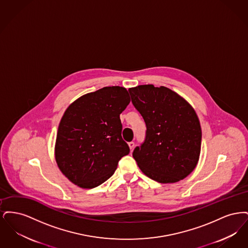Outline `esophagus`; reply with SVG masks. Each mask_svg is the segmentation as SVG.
Segmentation results:
<instances>
[{
    "mask_svg": "<svg viewBox=\"0 0 248 248\" xmlns=\"http://www.w3.org/2000/svg\"><path fill=\"white\" fill-rule=\"evenodd\" d=\"M128 146H129L130 150L132 151V150L134 149V147H135V142H129V143H128Z\"/></svg>",
    "mask_w": 248,
    "mask_h": 248,
    "instance_id": "34e87169",
    "label": "esophagus"
}]
</instances>
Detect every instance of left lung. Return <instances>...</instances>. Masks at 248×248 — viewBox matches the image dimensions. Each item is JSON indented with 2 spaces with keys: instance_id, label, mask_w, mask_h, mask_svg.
I'll return each instance as SVG.
<instances>
[{
  "instance_id": "8db88e82",
  "label": "left lung",
  "mask_w": 248,
  "mask_h": 248,
  "mask_svg": "<svg viewBox=\"0 0 248 248\" xmlns=\"http://www.w3.org/2000/svg\"><path fill=\"white\" fill-rule=\"evenodd\" d=\"M128 91L147 127L145 140L133 152L140 170L160 183H175L189 176L198 163L202 141L193 108L165 86L144 84Z\"/></svg>"
}]
</instances>
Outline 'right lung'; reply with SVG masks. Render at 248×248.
Masks as SVG:
<instances>
[{
  "label": "right lung",
  "instance_id": "right-lung-1",
  "mask_svg": "<svg viewBox=\"0 0 248 248\" xmlns=\"http://www.w3.org/2000/svg\"><path fill=\"white\" fill-rule=\"evenodd\" d=\"M129 103L124 87L108 86L83 94L68 107L59 123L55 157L73 184L83 189L99 186L129 154L120 120Z\"/></svg>",
  "mask_w": 248,
  "mask_h": 248
}]
</instances>
